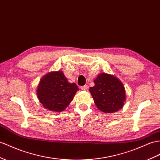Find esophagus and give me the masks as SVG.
<instances>
[{
	"label": "esophagus",
	"instance_id": "1",
	"mask_svg": "<svg viewBox=\"0 0 160 160\" xmlns=\"http://www.w3.org/2000/svg\"><path fill=\"white\" fill-rule=\"evenodd\" d=\"M87 88H88L87 85H84V86H82V87H81V89L83 90V91H86Z\"/></svg>",
	"mask_w": 160,
	"mask_h": 160
}]
</instances>
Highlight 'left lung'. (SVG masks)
I'll return each mask as SVG.
<instances>
[{
	"instance_id": "left-lung-1",
	"label": "left lung",
	"mask_w": 160,
	"mask_h": 160,
	"mask_svg": "<svg viewBox=\"0 0 160 160\" xmlns=\"http://www.w3.org/2000/svg\"><path fill=\"white\" fill-rule=\"evenodd\" d=\"M95 87L89 88L94 102L100 111L113 113L123 108L126 91L122 82L113 75L101 73L94 80Z\"/></svg>"
}]
</instances>
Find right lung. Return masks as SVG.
<instances>
[{"label":"right lung","instance_id":"add662e5","mask_svg":"<svg viewBox=\"0 0 160 160\" xmlns=\"http://www.w3.org/2000/svg\"><path fill=\"white\" fill-rule=\"evenodd\" d=\"M78 90L75 83L68 82L63 72L57 71L48 73L41 78L36 93L44 108L59 112L68 107Z\"/></svg>","mask_w":160,"mask_h":160}]
</instances>
